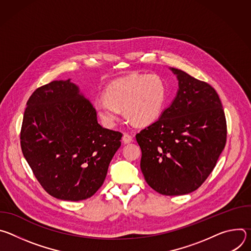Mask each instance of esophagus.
I'll list each match as a JSON object with an SVG mask.
<instances>
[{
  "label": "esophagus",
  "mask_w": 251,
  "mask_h": 251,
  "mask_svg": "<svg viewBox=\"0 0 251 251\" xmlns=\"http://www.w3.org/2000/svg\"><path fill=\"white\" fill-rule=\"evenodd\" d=\"M122 141L124 144H128V143H130L132 141V136L129 135L128 133H124V135L122 137Z\"/></svg>",
  "instance_id": "obj_1"
}]
</instances>
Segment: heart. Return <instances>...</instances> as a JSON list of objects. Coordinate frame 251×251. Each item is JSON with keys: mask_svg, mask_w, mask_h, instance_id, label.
Here are the masks:
<instances>
[{"mask_svg": "<svg viewBox=\"0 0 251 251\" xmlns=\"http://www.w3.org/2000/svg\"><path fill=\"white\" fill-rule=\"evenodd\" d=\"M167 99V86L156 75H131L107 86L105 96L94 101V108L103 123L112 127L118 122L121 109L132 122L146 125L161 114Z\"/></svg>", "mask_w": 251, "mask_h": 251, "instance_id": "heart-1", "label": "heart"}]
</instances>
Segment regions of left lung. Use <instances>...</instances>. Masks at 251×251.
I'll return each instance as SVG.
<instances>
[{"mask_svg":"<svg viewBox=\"0 0 251 251\" xmlns=\"http://www.w3.org/2000/svg\"><path fill=\"white\" fill-rule=\"evenodd\" d=\"M171 70L178 80L176 96L136 140L147 184L159 194L181 196L198 190L216 167L226 146V120L213 87Z\"/></svg>","mask_w":251,"mask_h":251,"instance_id":"8db88e82","label":"left lung"}]
</instances>
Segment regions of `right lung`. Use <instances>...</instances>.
<instances>
[{
  "mask_svg": "<svg viewBox=\"0 0 251 251\" xmlns=\"http://www.w3.org/2000/svg\"><path fill=\"white\" fill-rule=\"evenodd\" d=\"M121 137L98 123L93 105L70 79L54 80L28 98L21 147L48 194L78 201L102 186Z\"/></svg>",
  "mask_w": 251,
  "mask_h": 251,
  "instance_id": "add662e5",
  "label": "right lung"
}]
</instances>
